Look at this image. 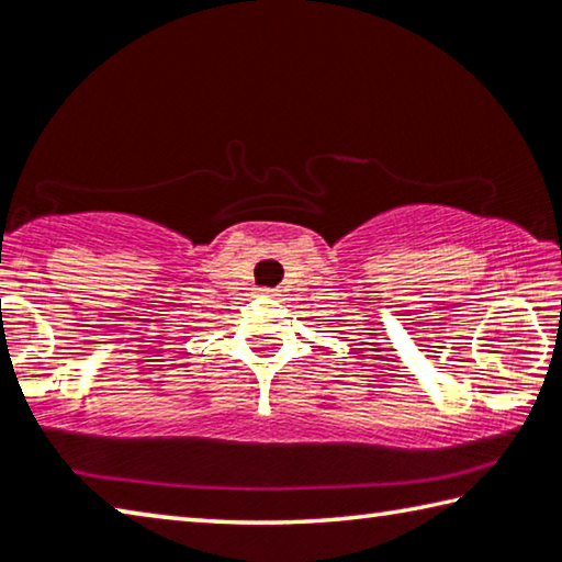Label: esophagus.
I'll return each instance as SVG.
<instances>
[{
  "instance_id": "obj_1",
  "label": "esophagus",
  "mask_w": 562,
  "mask_h": 562,
  "mask_svg": "<svg viewBox=\"0 0 562 562\" xmlns=\"http://www.w3.org/2000/svg\"><path fill=\"white\" fill-rule=\"evenodd\" d=\"M265 294H274V292H272V290H268V292H265Z\"/></svg>"
}]
</instances>
